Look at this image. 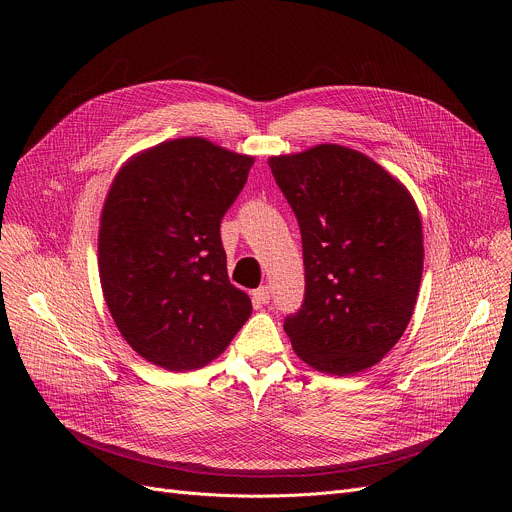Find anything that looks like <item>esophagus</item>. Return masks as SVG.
<instances>
[{
	"instance_id": "obj_1",
	"label": "esophagus",
	"mask_w": 512,
	"mask_h": 512,
	"mask_svg": "<svg viewBox=\"0 0 512 512\" xmlns=\"http://www.w3.org/2000/svg\"><path fill=\"white\" fill-rule=\"evenodd\" d=\"M253 298H255L257 304H269V300H271V287L261 285L259 289L253 291Z\"/></svg>"
}]
</instances>
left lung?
Returning a JSON list of instances; mask_svg holds the SVG:
<instances>
[{
    "label": "left lung",
    "instance_id": "left-lung-1",
    "mask_svg": "<svg viewBox=\"0 0 512 512\" xmlns=\"http://www.w3.org/2000/svg\"><path fill=\"white\" fill-rule=\"evenodd\" d=\"M269 166L302 233L304 302L283 320L291 346L322 373L373 367L417 302L423 237L413 198L379 164L334 143Z\"/></svg>",
    "mask_w": 512,
    "mask_h": 512
}]
</instances>
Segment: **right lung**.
<instances>
[{"instance_id": "add662e5", "label": "right lung", "mask_w": 512, "mask_h": 512, "mask_svg": "<svg viewBox=\"0 0 512 512\" xmlns=\"http://www.w3.org/2000/svg\"><path fill=\"white\" fill-rule=\"evenodd\" d=\"M253 158L202 137L156 145L127 162L105 200L99 273L129 346L162 369H200L251 316L229 281L221 223Z\"/></svg>"}]
</instances>
